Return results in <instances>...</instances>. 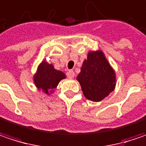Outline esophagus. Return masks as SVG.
<instances>
[{"label":"esophagus","instance_id":"34e87169","mask_svg":"<svg viewBox=\"0 0 146 146\" xmlns=\"http://www.w3.org/2000/svg\"><path fill=\"white\" fill-rule=\"evenodd\" d=\"M66 76H67V77H68L69 79L74 78V77H75V72H74V70H68V72L66 73Z\"/></svg>","mask_w":146,"mask_h":146}]
</instances>
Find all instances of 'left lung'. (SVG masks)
<instances>
[{"mask_svg": "<svg viewBox=\"0 0 146 146\" xmlns=\"http://www.w3.org/2000/svg\"><path fill=\"white\" fill-rule=\"evenodd\" d=\"M77 80L84 95L90 100H103L115 88V73L103 52H90L83 62Z\"/></svg>", "mask_w": 146, "mask_h": 146, "instance_id": "obj_1", "label": "left lung"}]
</instances>
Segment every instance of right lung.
Segmentation results:
<instances>
[{
    "instance_id": "add662e5",
    "label": "right lung",
    "mask_w": 146,
    "mask_h": 146,
    "mask_svg": "<svg viewBox=\"0 0 146 146\" xmlns=\"http://www.w3.org/2000/svg\"><path fill=\"white\" fill-rule=\"evenodd\" d=\"M66 78L65 74L54 69L53 66L46 62H42L38 66L37 74L34 76V83L36 86L42 90L45 94L53 90L62 79Z\"/></svg>"
}]
</instances>
